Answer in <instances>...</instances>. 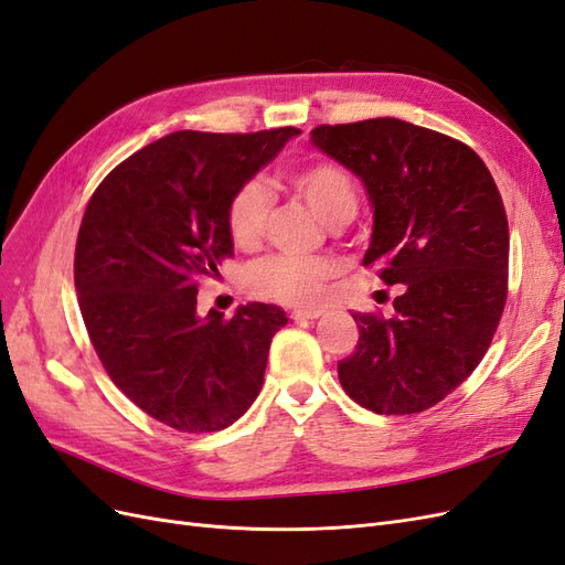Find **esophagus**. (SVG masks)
Returning a JSON list of instances; mask_svg holds the SVG:
<instances>
[{
	"instance_id": "obj_1",
	"label": "esophagus",
	"mask_w": 565,
	"mask_h": 565,
	"mask_svg": "<svg viewBox=\"0 0 565 565\" xmlns=\"http://www.w3.org/2000/svg\"><path fill=\"white\" fill-rule=\"evenodd\" d=\"M321 315V310H317V308H310V310H294L291 312V319H296V321H300V319H319Z\"/></svg>"
}]
</instances>
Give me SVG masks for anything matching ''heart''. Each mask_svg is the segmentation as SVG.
<instances>
[{
  "mask_svg": "<svg viewBox=\"0 0 565 565\" xmlns=\"http://www.w3.org/2000/svg\"><path fill=\"white\" fill-rule=\"evenodd\" d=\"M288 184L329 227L348 224L358 213V184L341 166L321 160L296 170ZM274 196L263 180L241 184L230 201L227 227L236 246L253 248L263 241ZM335 274V267L321 257L271 255L255 263L246 271L250 294L281 305H315L324 296V288Z\"/></svg>",
  "mask_w": 565,
  "mask_h": 565,
  "instance_id": "heart-1",
  "label": "heart"
}]
</instances>
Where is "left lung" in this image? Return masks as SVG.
Segmentation results:
<instances>
[{"instance_id": "obj_1", "label": "left lung", "mask_w": 565, "mask_h": 565, "mask_svg": "<svg viewBox=\"0 0 565 565\" xmlns=\"http://www.w3.org/2000/svg\"><path fill=\"white\" fill-rule=\"evenodd\" d=\"M312 143L362 180L374 211L364 267L399 284L395 315L354 312L343 391L376 414H418L471 376L507 302L509 222L466 143L397 118L319 125Z\"/></svg>"}]
</instances>
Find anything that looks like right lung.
<instances>
[{
    "mask_svg": "<svg viewBox=\"0 0 565 565\" xmlns=\"http://www.w3.org/2000/svg\"><path fill=\"white\" fill-rule=\"evenodd\" d=\"M172 132L132 153L96 186L75 246V291L110 381L156 422L211 433L244 416L263 388L277 305L232 319L196 310L199 281L234 255V191L298 137Z\"/></svg>",
    "mask_w": 565,
    "mask_h": 565,
    "instance_id": "add662e5",
    "label": "right lung"
}]
</instances>
